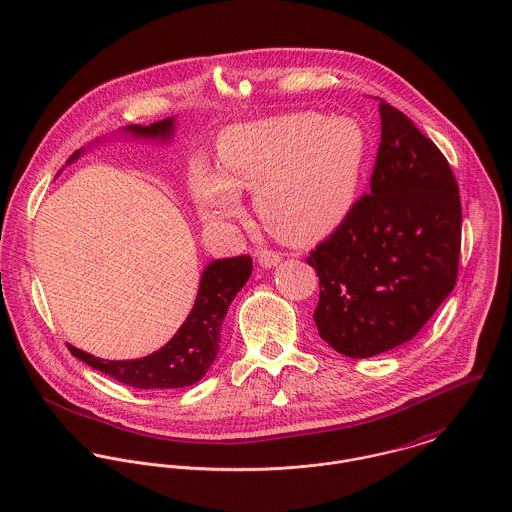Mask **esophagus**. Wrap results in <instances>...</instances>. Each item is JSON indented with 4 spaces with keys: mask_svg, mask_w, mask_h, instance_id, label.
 <instances>
[{
    "mask_svg": "<svg viewBox=\"0 0 512 512\" xmlns=\"http://www.w3.org/2000/svg\"><path fill=\"white\" fill-rule=\"evenodd\" d=\"M257 259H259V265H261L263 269L277 267V265L283 261V257H281L279 253H275V251H267V249H261V251L257 253Z\"/></svg>",
    "mask_w": 512,
    "mask_h": 512,
    "instance_id": "34e87169",
    "label": "esophagus"
}]
</instances>
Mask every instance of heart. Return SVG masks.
Wrapping results in <instances>:
<instances>
[{"mask_svg":"<svg viewBox=\"0 0 512 512\" xmlns=\"http://www.w3.org/2000/svg\"><path fill=\"white\" fill-rule=\"evenodd\" d=\"M366 156L368 134L348 116L289 112L233 124L217 140V174L194 164V202L215 223L235 217L239 194L253 192L271 235L310 245L346 219Z\"/></svg>","mask_w":512,"mask_h":512,"instance_id":"1","label":"heart"}]
</instances>
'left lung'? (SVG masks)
I'll return each instance as SVG.
<instances>
[{
	"instance_id": "left-lung-1",
	"label": "left lung",
	"mask_w": 512,
	"mask_h": 512,
	"mask_svg": "<svg viewBox=\"0 0 512 512\" xmlns=\"http://www.w3.org/2000/svg\"><path fill=\"white\" fill-rule=\"evenodd\" d=\"M382 140L370 192L310 251L320 281L314 322L348 358L411 340L449 297L461 249V200L441 150L380 101Z\"/></svg>"
}]
</instances>
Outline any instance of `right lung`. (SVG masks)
Instances as JSON below:
<instances>
[{"mask_svg": "<svg viewBox=\"0 0 512 512\" xmlns=\"http://www.w3.org/2000/svg\"><path fill=\"white\" fill-rule=\"evenodd\" d=\"M174 116L154 122L150 126L130 124L124 128L134 138H150L168 142L174 136ZM83 150H77L67 164L75 162ZM253 271V261L247 255L211 261L202 273L196 303L184 324L168 344L150 356L136 360H103L87 354L71 344L69 350L75 358L91 368L114 378L120 384L140 390H172L186 388L200 382L215 362L221 342V324L227 308Z\"/></svg>", "mask_w": 512, "mask_h": 512, "instance_id": "1", "label": "right lung"}]
</instances>
